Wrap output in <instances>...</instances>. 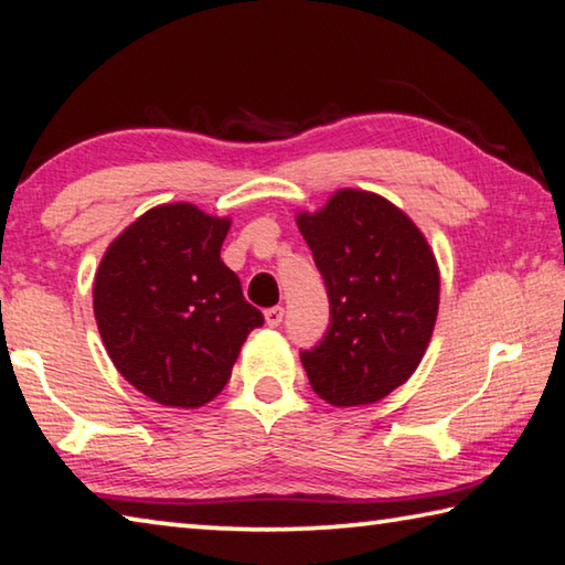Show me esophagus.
Returning <instances> with one entry per match:
<instances>
[{
    "instance_id": "esophagus-1",
    "label": "esophagus",
    "mask_w": 565,
    "mask_h": 565,
    "mask_svg": "<svg viewBox=\"0 0 565 565\" xmlns=\"http://www.w3.org/2000/svg\"><path fill=\"white\" fill-rule=\"evenodd\" d=\"M282 317H285L282 307H270V310H265V322H268V327H280Z\"/></svg>"
}]
</instances>
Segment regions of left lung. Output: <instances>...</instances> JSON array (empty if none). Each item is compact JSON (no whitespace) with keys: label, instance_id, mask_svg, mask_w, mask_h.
Returning <instances> with one entry per match:
<instances>
[{"label":"left lung","instance_id":"obj_1","mask_svg":"<svg viewBox=\"0 0 565 565\" xmlns=\"http://www.w3.org/2000/svg\"><path fill=\"white\" fill-rule=\"evenodd\" d=\"M329 295V329L302 351L319 398L369 406L406 383L430 344L440 270L423 231L374 191L339 189L319 211H300Z\"/></svg>","mask_w":565,"mask_h":565}]
</instances>
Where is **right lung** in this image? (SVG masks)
<instances>
[{"mask_svg": "<svg viewBox=\"0 0 565 565\" xmlns=\"http://www.w3.org/2000/svg\"><path fill=\"white\" fill-rule=\"evenodd\" d=\"M231 218L162 204L132 221L98 265L93 312L125 381L169 408H201L231 379L260 310L221 260Z\"/></svg>", "mask_w": 565, "mask_h": 565, "instance_id": "obj_1", "label": "right lung"}]
</instances>
